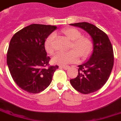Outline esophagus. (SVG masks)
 <instances>
[{
  "mask_svg": "<svg viewBox=\"0 0 121 121\" xmlns=\"http://www.w3.org/2000/svg\"><path fill=\"white\" fill-rule=\"evenodd\" d=\"M60 67L62 68H63L64 69H66H66H68L69 68V66H60Z\"/></svg>",
  "mask_w": 121,
  "mask_h": 121,
  "instance_id": "obj_1",
  "label": "esophagus"
}]
</instances>
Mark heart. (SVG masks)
I'll list each match as a JSON object with an SVG mask.
<instances>
[{
  "instance_id": "1",
  "label": "heart",
  "mask_w": 121,
  "mask_h": 121,
  "mask_svg": "<svg viewBox=\"0 0 121 121\" xmlns=\"http://www.w3.org/2000/svg\"><path fill=\"white\" fill-rule=\"evenodd\" d=\"M63 34L71 41L69 52L58 53L54 56L53 60L55 63L65 65L76 63L79 60V56L85 60L91 53L93 48V42L91 38L87 36H82L81 32L77 28H67L62 30ZM55 34L51 33L45 41V47L47 52L50 54L55 52Z\"/></svg>"
}]
</instances>
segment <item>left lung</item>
<instances>
[{
    "mask_svg": "<svg viewBox=\"0 0 121 121\" xmlns=\"http://www.w3.org/2000/svg\"><path fill=\"white\" fill-rule=\"evenodd\" d=\"M88 32L93 39V50L86 63L78 66L77 77L70 79L76 91L89 94L103 87L109 79L114 65L113 48L108 35L88 22L71 23Z\"/></svg>",
    "mask_w": 121,
    "mask_h": 121,
    "instance_id": "8db88e82",
    "label": "left lung"
}]
</instances>
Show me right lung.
<instances>
[{"label": "right lung", "mask_w": 121, "mask_h": 121, "mask_svg": "<svg viewBox=\"0 0 121 121\" xmlns=\"http://www.w3.org/2000/svg\"><path fill=\"white\" fill-rule=\"evenodd\" d=\"M56 26L32 24L15 33L10 42L7 63L15 83L36 94L50 84L58 66H50L45 42Z\"/></svg>", "instance_id": "add662e5"}]
</instances>
